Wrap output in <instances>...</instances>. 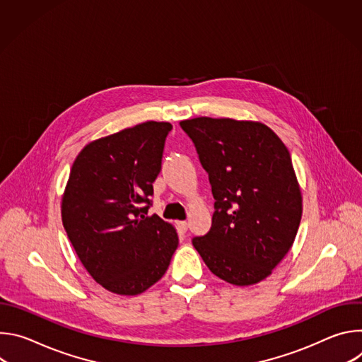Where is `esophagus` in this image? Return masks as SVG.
<instances>
[{"label":"esophagus","instance_id":"obj_1","mask_svg":"<svg viewBox=\"0 0 362 362\" xmlns=\"http://www.w3.org/2000/svg\"><path fill=\"white\" fill-rule=\"evenodd\" d=\"M177 228H179V230H180L182 233H185V232L187 230L189 225H187V222H185V221H180V222H177Z\"/></svg>","mask_w":362,"mask_h":362}]
</instances>
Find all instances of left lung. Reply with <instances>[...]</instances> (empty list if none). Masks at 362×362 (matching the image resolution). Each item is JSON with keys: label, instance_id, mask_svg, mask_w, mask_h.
Listing matches in <instances>:
<instances>
[{"label": "left lung", "instance_id": "8db88e82", "mask_svg": "<svg viewBox=\"0 0 362 362\" xmlns=\"http://www.w3.org/2000/svg\"><path fill=\"white\" fill-rule=\"evenodd\" d=\"M209 175L211 230L192 243L211 272L236 286L272 274L295 240L302 193L291 154L261 122L196 117L180 122Z\"/></svg>", "mask_w": 362, "mask_h": 362}]
</instances>
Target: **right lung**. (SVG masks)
<instances>
[{
	"label": "right lung",
	"instance_id": "add662e5",
	"mask_svg": "<svg viewBox=\"0 0 362 362\" xmlns=\"http://www.w3.org/2000/svg\"><path fill=\"white\" fill-rule=\"evenodd\" d=\"M172 124L146 122L84 146L62 199V219L80 262L103 288L139 295L168 271L175 226L147 216Z\"/></svg>",
	"mask_w": 362,
	"mask_h": 362
}]
</instances>
